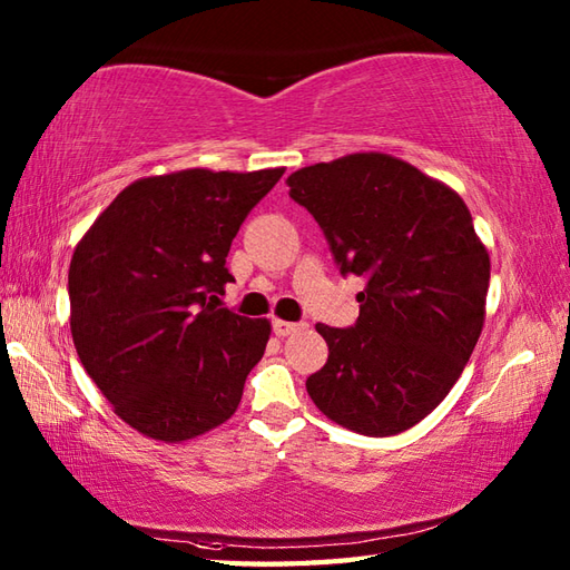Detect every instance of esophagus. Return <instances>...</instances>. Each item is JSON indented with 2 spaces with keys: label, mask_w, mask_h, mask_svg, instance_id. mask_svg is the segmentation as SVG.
I'll list each match as a JSON object with an SVG mask.
<instances>
[{
  "label": "esophagus",
  "mask_w": 570,
  "mask_h": 570,
  "mask_svg": "<svg viewBox=\"0 0 570 570\" xmlns=\"http://www.w3.org/2000/svg\"><path fill=\"white\" fill-rule=\"evenodd\" d=\"M272 328L278 337H286V335H294L296 331H304L306 323H292V321H282V318H274L272 321Z\"/></svg>",
  "instance_id": "34e87169"
}]
</instances>
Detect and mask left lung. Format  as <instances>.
I'll use <instances>...</instances> for the list:
<instances>
[{"label": "left lung", "instance_id": "obj_1", "mask_svg": "<svg viewBox=\"0 0 570 570\" xmlns=\"http://www.w3.org/2000/svg\"><path fill=\"white\" fill-rule=\"evenodd\" d=\"M288 196L316 217L341 274L365 278L350 328L318 323L328 362L306 380L325 416L394 435L463 374L485 323L490 254L463 198L390 154L298 168Z\"/></svg>", "mask_w": 570, "mask_h": 570}]
</instances>
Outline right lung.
Segmentation results:
<instances>
[{"label":"right lung","mask_w":570,"mask_h":570,"mask_svg":"<svg viewBox=\"0 0 570 570\" xmlns=\"http://www.w3.org/2000/svg\"><path fill=\"white\" fill-rule=\"evenodd\" d=\"M284 168H188L139 178L78 242L70 333L90 380L131 429L180 443L237 411L272 325L223 308L225 257Z\"/></svg>","instance_id":"add662e5"}]
</instances>
